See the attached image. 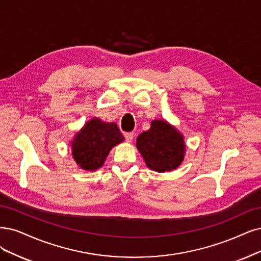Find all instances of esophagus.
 <instances>
[{"label": "esophagus", "mask_w": 261, "mask_h": 261, "mask_svg": "<svg viewBox=\"0 0 261 261\" xmlns=\"http://www.w3.org/2000/svg\"><path fill=\"white\" fill-rule=\"evenodd\" d=\"M133 138H134V136H133V133H124V139H125V141L127 142H132L133 141Z\"/></svg>", "instance_id": "obj_1"}]
</instances>
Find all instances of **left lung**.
<instances>
[{
    "mask_svg": "<svg viewBox=\"0 0 261 261\" xmlns=\"http://www.w3.org/2000/svg\"><path fill=\"white\" fill-rule=\"evenodd\" d=\"M137 147L146 166L161 173L178 168L186 150L184 136L166 120H152L149 130L138 137Z\"/></svg>",
    "mask_w": 261,
    "mask_h": 261,
    "instance_id": "1",
    "label": "left lung"
}]
</instances>
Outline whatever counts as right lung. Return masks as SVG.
Listing matches in <instances>:
<instances>
[{"label":"right lung","instance_id":"right-lung-1","mask_svg":"<svg viewBox=\"0 0 261 261\" xmlns=\"http://www.w3.org/2000/svg\"><path fill=\"white\" fill-rule=\"evenodd\" d=\"M123 140L117 124L93 118L74 136L72 156L82 169L95 171L104 165L111 149Z\"/></svg>","mask_w":261,"mask_h":261}]
</instances>
